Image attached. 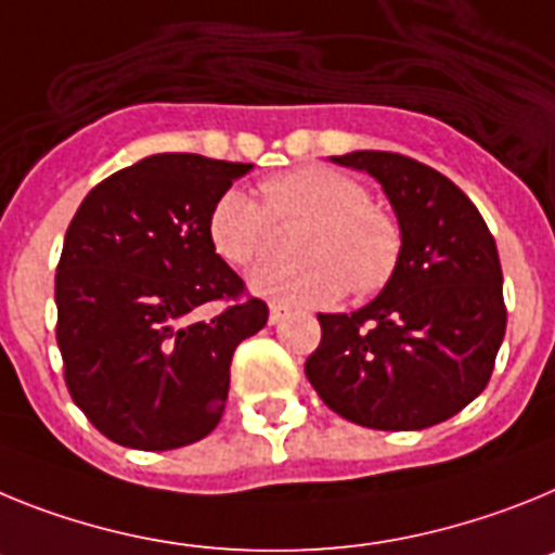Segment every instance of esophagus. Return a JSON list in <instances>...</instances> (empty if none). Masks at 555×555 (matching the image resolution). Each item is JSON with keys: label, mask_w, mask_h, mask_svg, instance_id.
Returning <instances> with one entry per match:
<instances>
[{"label": "esophagus", "mask_w": 555, "mask_h": 555, "mask_svg": "<svg viewBox=\"0 0 555 555\" xmlns=\"http://www.w3.org/2000/svg\"><path fill=\"white\" fill-rule=\"evenodd\" d=\"M287 307L284 305H271V315H268V321H271V324H282L284 318H287Z\"/></svg>", "instance_id": "34e87169"}]
</instances>
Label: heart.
<instances>
[{"mask_svg":"<svg viewBox=\"0 0 555 555\" xmlns=\"http://www.w3.org/2000/svg\"><path fill=\"white\" fill-rule=\"evenodd\" d=\"M262 204L225 190L209 211V240L234 268H254L276 245V223L305 220L296 231L301 257L271 259L250 276V291L282 305H332L351 287L377 293L402 254L397 220L371 204L363 184L321 164L264 178Z\"/></svg>","mask_w":555,"mask_h":555,"instance_id":"b5f03b06","label":"heart"}]
</instances>
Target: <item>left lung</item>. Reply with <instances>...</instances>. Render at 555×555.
<instances>
[{
  "label": "left lung",
  "instance_id": "1",
  "mask_svg": "<svg viewBox=\"0 0 555 555\" xmlns=\"http://www.w3.org/2000/svg\"><path fill=\"white\" fill-rule=\"evenodd\" d=\"M383 184L402 254L358 312H321L305 374L337 416L371 430H424L464 411L489 385L505 335L498 245L450 178L385 151L332 156Z\"/></svg>",
  "mask_w": 555,
  "mask_h": 555
}]
</instances>
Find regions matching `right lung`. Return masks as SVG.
<instances>
[{
	"label": "right lung",
	"mask_w": 555,
	"mask_h": 555,
	"mask_svg": "<svg viewBox=\"0 0 555 555\" xmlns=\"http://www.w3.org/2000/svg\"><path fill=\"white\" fill-rule=\"evenodd\" d=\"M254 164L156 153L83 197L55 273L57 349L72 399L105 438L162 452L218 427L234 349L268 305L215 254L209 211ZM225 300L215 319L194 312Z\"/></svg>",
	"instance_id": "1"
}]
</instances>
